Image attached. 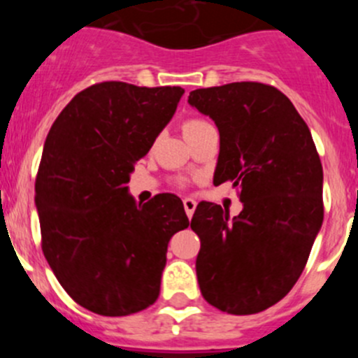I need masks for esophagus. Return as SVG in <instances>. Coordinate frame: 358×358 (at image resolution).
<instances>
[{
  "label": "esophagus",
  "mask_w": 358,
  "mask_h": 358,
  "mask_svg": "<svg viewBox=\"0 0 358 358\" xmlns=\"http://www.w3.org/2000/svg\"><path fill=\"white\" fill-rule=\"evenodd\" d=\"M196 206H197V202L194 199H190V197H185V199H183V208H185V213L189 218H192L194 211H196Z\"/></svg>",
  "instance_id": "obj_1"
}]
</instances>
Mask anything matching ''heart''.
Wrapping results in <instances>:
<instances>
[{
    "mask_svg": "<svg viewBox=\"0 0 358 358\" xmlns=\"http://www.w3.org/2000/svg\"><path fill=\"white\" fill-rule=\"evenodd\" d=\"M208 124H209V122L204 121V119L190 117V119H187L185 122H183L182 129H183V133H185V135H190V133L197 131V129L204 128V126H208ZM180 185H183V180H180Z\"/></svg>",
    "mask_w": 358,
    "mask_h": 358,
    "instance_id": "heart-1",
    "label": "heart"
}]
</instances>
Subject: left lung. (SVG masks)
I'll return each instance as SVG.
<instances>
[{
  "label": "left lung",
  "instance_id": "8db88e82",
  "mask_svg": "<svg viewBox=\"0 0 358 358\" xmlns=\"http://www.w3.org/2000/svg\"><path fill=\"white\" fill-rule=\"evenodd\" d=\"M218 126L215 185L232 182L243 211L197 204V280L209 305L251 315L275 305L301 275L324 220L322 162L312 133L275 86L229 83L190 92Z\"/></svg>",
  "mask_w": 358,
  "mask_h": 358
}]
</instances>
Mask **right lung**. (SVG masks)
I'll use <instances>...</instances> for the list:
<instances>
[{"label":"right lung","mask_w":358,"mask_h":358,"mask_svg":"<svg viewBox=\"0 0 358 358\" xmlns=\"http://www.w3.org/2000/svg\"><path fill=\"white\" fill-rule=\"evenodd\" d=\"M183 93L180 86L96 83L50 128L34 187L43 255L90 312L122 317L152 305L169 239L189 227L180 197L157 194L136 204L126 187Z\"/></svg>","instance_id":"right-lung-1"}]
</instances>
